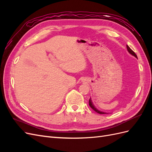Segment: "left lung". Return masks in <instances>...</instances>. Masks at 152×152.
<instances>
[{
    "mask_svg": "<svg viewBox=\"0 0 152 152\" xmlns=\"http://www.w3.org/2000/svg\"><path fill=\"white\" fill-rule=\"evenodd\" d=\"M126 47H127V51H128L129 53L131 55H132V56H134L135 58H136L137 59V56H136V54L134 53V52L133 51V50H132L127 45H126ZM89 106H90V107H91L92 109H93V110H94L96 112H97V113H99V114H107V113H105V112L100 111V110H98L97 108H96L94 107V106L93 105V102H92V101H91V98L89 99Z\"/></svg>",
    "mask_w": 152,
    "mask_h": 152,
    "instance_id": "obj_1",
    "label": "left lung"
}]
</instances>
